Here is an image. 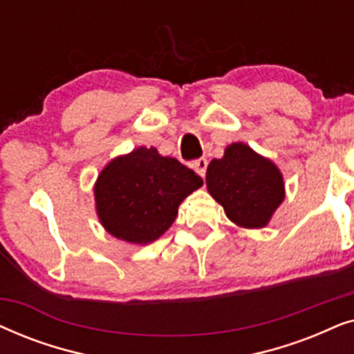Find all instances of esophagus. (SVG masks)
I'll return each mask as SVG.
<instances>
[{"instance_id": "obj_1", "label": "esophagus", "mask_w": 354, "mask_h": 354, "mask_svg": "<svg viewBox=\"0 0 354 354\" xmlns=\"http://www.w3.org/2000/svg\"><path fill=\"white\" fill-rule=\"evenodd\" d=\"M192 167L195 169V171L200 174L201 177H205L206 176V169H207V161L205 158H200V159H196V161L192 162Z\"/></svg>"}]
</instances>
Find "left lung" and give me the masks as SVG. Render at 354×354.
<instances>
[{
	"label": "left lung",
	"mask_w": 354,
	"mask_h": 354,
	"mask_svg": "<svg viewBox=\"0 0 354 354\" xmlns=\"http://www.w3.org/2000/svg\"><path fill=\"white\" fill-rule=\"evenodd\" d=\"M206 187L227 217L245 229L268 225L285 198L279 167L245 143H232L224 156L212 159L206 171Z\"/></svg>",
	"instance_id": "obj_1"
}]
</instances>
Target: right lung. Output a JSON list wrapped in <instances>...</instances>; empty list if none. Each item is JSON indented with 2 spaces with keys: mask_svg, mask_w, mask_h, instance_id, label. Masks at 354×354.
Instances as JSON below:
<instances>
[{
  "mask_svg": "<svg viewBox=\"0 0 354 354\" xmlns=\"http://www.w3.org/2000/svg\"><path fill=\"white\" fill-rule=\"evenodd\" d=\"M201 185L203 178L177 159L140 147L101 171L95 183L96 212L115 239L147 245L172 225L178 205Z\"/></svg>",
  "mask_w": 354,
  "mask_h": 354,
  "instance_id": "right-lung-1",
  "label": "right lung"
}]
</instances>
